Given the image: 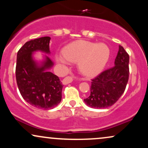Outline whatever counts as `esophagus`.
Listing matches in <instances>:
<instances>
[{
	"label": "esophagus",
	"mask_w": 148,
	"mask_h": 148,
	"mask_svg": "<svg viewBox=\"0 0 148 148\" xmlns=\"http://www.w3.org/2000/svg\"><path fill=\"white\" fill-rule=\"evenodd\" d=\"M73 81V78L72 76H67V77H65L63 80V84H70V83H72Z\"/></svg>",
	"instance_id": "obj_1"
}]
</instances>
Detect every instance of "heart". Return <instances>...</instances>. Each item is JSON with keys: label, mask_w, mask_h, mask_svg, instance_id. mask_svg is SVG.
Segmentation results:
<instances>
[{"label": "heart", "mask_w": 148, "mask_h": 148, "mask_svg": "<svg viewBox=\"0 0 148 148\" xmlns=\"http://www.w3.org/2000/svg\"><path fill=\"white\" fill-rule=\"evenodd\" d=\"M62 56L57 60L62 63L66 62H79L81 72L87 76H93L104 68L110 58V49L104 43H93L83 41L69 44L63 49Z\"/></svg>", "instance_id": "obj_1"}]
</instances>
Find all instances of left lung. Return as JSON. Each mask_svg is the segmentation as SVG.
Returning a JSON list of instances; mask_svg holds the SVG:
<instances>
[{
    "label": "left lung",
    "mask_w": 148,
    "mask_h": 148,
    "mask_svg": "<svg viewBox=\"0 0 148 148\" xmlns=\"http://www.w3.org/2000/svg\"><path fill=\"white\" fill-rule=\"evenodd\" d=\"M129 62V54L120 45L114 66L92 79L90 95L84 99L85 103L95 108H106L114 104L126 88L130 74Z\"/></svg>",
    "instance_id": "obj_1"
}]
</instances>
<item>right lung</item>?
Returning <instances> with one entry per match:
<instances>
[{
  "label": "right lung",
  "mask_w": 148,
  "mask_h": 148,
  "mask_svg": "<svg viewBox=\"0 0 148 148\" xmlns=\"http://www.w3.org/2000/svg\"><path fill=\"white\" fill-rule=\"evenodd\" d=\"M50 37H42L25 42L16 58V79L22 97L35 108L49 110L60 103L63 85L58 76L49 72L53 62L50 58L39 64L33 53L41 51L50 53Z\"/></svg>",
  "instance_id": "add662e5"
}]
</instances>
